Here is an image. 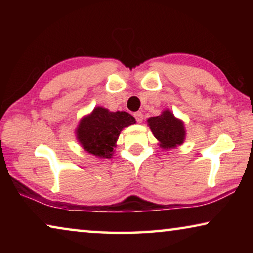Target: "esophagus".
<instances>
[{"label":"esophagus","mask_w":253,"mask_h":253,"mask_svg":"<svg viewBox=\"0 0 253 253\" xmlns=\"http://www.w3.org/2000/svg\"><path fill=\"white\" fill-rule=\"evenodd\" d=\"M134 117H135V119H136V122L142 123V121H143V114H142V111H136V113L134 114Z\"/></svg>","instance_id":"esophagus-1"}]
</instances>
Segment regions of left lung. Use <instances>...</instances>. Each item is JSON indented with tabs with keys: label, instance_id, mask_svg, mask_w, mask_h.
Returning a JSON list of instances; mask_svg holds the SVG:
<instances>
[{
	"label": "left lung",
	"instance_id": "1",
	"mask_svg": "<svg viewBox=\"0 0 253 253\" xmlns=\"http://www.w3.org/2000/svg\"><path fill=\"white\" fill-rule=\"evenodd\" d=\"M149 128L154 136L160 140L163 148H172L181 145L185 137L184 124L175 118L169 110H165L160 116L148 119Z\"/></svg>",
	"mask_w": 253,
	"mask_h": 253
}]
</instances>
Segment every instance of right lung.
Returning a JSON list of instances; mask_svg holds the SVG:
<instances>
[{
	"label": "right lung",
	"instance_id": "obj_1",
	"mask_svg": "<svg viewBox=\"0 0 253 253\" xmlns=\"http://www.w3.org/2000/svg\"><path fill=\"white\" fill-rule=\"evenodd\" d=\"M136 123L126 111L110 113L97 107L92 114L81 119L77 137L88 153L101 158H110L123 128Z\"/></svg>",
	"mask_w": 253,
	"mask_h": 253
}]
</instances>
